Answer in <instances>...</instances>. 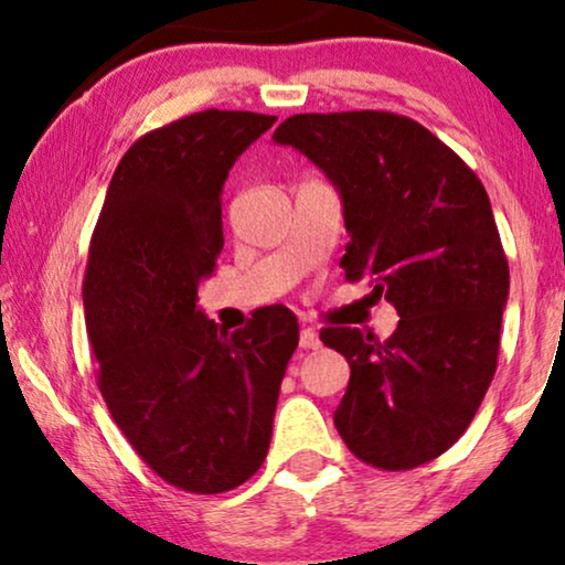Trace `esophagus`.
I'll return each instance as SVG.
<instances>
[{
	"mask_svg": "<svg viewBox=\"0 0 565 565\" xmlns=\"http://www.w3.org/2000/svg\"><path fill=\"white\" fill-rule=\"evenodd\" d=\"M298 342H300V348H303V350H317V348L321 345L319 332H317V329H311V327H303V329H300Z\"/></svg>",
	"mask_w": 565,
	"mask_h": 565,
	"instance_id": "esophagus-1",
	"label": "esophagus"
}]
</instances>
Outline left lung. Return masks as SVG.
<instances>
[{
    "mask_svg": "<svg viewBox=\"0 0 565 565\" xmlns=\"http://www.w3.org/2000/svg\"><path fill=\"white\" fill-rule=\"evenodd\" d=\"M340 192L350 233L340 267L373 277L399 313L390 340L350 327L321 342L350 363L334 426L379 470H413L465 434L495 373L509 262L486 186L407 116L298 114L275 129Z\"/></svg>",
    "mask_w": 565,
    "mask_h": 565,
    "instance_id": "8db88e82",
    "label": "left lung"
}]
</instances>
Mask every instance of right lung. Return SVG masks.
Instances as JSON below:
<instances>
[{
  "label": "right lung",
  "mask_w": 565,
  "mask_h": 565,
  "mask_svg": "<svg viewBox=\"0 0 565 565\" xmlns=\"http://www.w3.org/2000/svg\"><path fill=\"white\" fill-rule=\"evenodd\" d=\"M275 121L210 108L139 137L116 166L87 254L100 394L145 465L189 493H225L259 470L298 348V321L277 306L236 332L196 306L223 248L231 168Z\"/></svg>",
  "instance_id": "right-lung-1"
}]
</instances>
